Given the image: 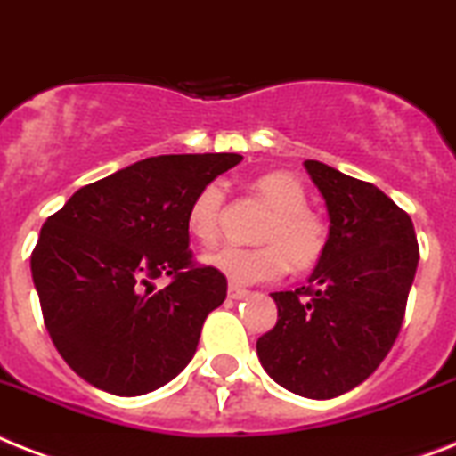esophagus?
<instances>
[{"instance_id": "esophagus-1", "label": "esophagus", "mask_w": 456, "mask_h": 456, "mask_svg": "<svg viewBox=\"0 0 456 456\" xmlns=\"http://www.w3.org/2000/svg\"><path fill=\"white\" fill-rule=\"evenodd\" d=\"M246 297H248V289H243V287L239 285H229V299L240 301V299H246Z\"/></svg>"}]
</instances>
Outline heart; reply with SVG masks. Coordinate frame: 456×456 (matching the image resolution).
Here are the masks:
<instances>
[{
  "label": "heart",
  "instance_id": "b5f03b06",
  "mask_svg": "<svg viewBox=\"0 0 456 456\" xmlns=\"http://www.w3.org/2000/svg\"><path fill=\"white\" fill-rule=\"evenodd\" d=\"M255 192L271 208L257 240L259 248H220L204 257L206 266L220 271L236 285L278 281L292 264L294 269H311L327 250L329 232L320 216L308 210L305 190L292 174H266L255 181ZM224 190L208 183L199 190L187 210V229L199 243H216L220 236Z\"/></svg>",
  "mask_w": 456,
  "mask_h": 456
}]
</instances>
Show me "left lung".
Here are the masks:
<instances>
[{"label":"left lung","mask_w":456,"mask_h":456,"mask_svg":"<svg viewBox=\"0 0 456 456\" xmlns=\"http://www.w3.org/2000/svg\"><path fill=\"white\" fill-rule=\"evenodd\" d=\"M304 167L327 206V250L308 285L271 294L278 322L257 340V357L287 392L334 399L392 350L419 248L411 216L376 185L315 159Z\"/></svg>","instance_id":"obj_1"}]
</instances>
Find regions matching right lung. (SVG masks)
<instances>
[{"mask_svg":"<svg viewBox=\"0 0 456 456\" xmlns=\"http://www.w3.org/2000/svg\"><path fill=\"white\" fill-rule=\"evenodd\" d=\"M236 152L159 155L80 187L44 222L32 278L57 352L92 387L141 396L194 357L227 278L194 266L187 210ZM172 282L155 290V277Z\"/></svg>","mask_w":456,"mask_h":456,"instance_id":"obj_1","label":"right lung"}]
</instances>
